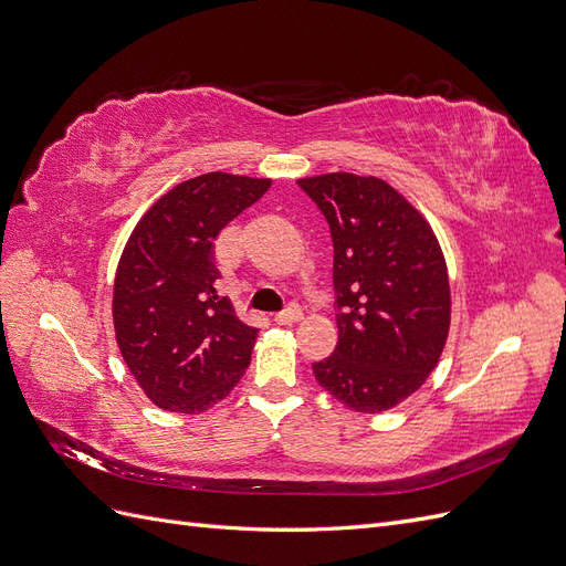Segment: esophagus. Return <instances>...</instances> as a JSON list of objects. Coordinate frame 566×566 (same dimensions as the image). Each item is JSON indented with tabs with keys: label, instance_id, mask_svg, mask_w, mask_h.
<instances>
[{
	"label": "esophagus",
	"instance_id": "esophagus-1",
	"mask_svg": "<svg viewBox=\"0 0 566 566\" xmlns=\"http://www.w3.org/2000/svg\"><path fill=\"white\" fill-rule=\"evenodd\" d=\"M297 321H302V310H300V306H295V304H290L285 312L273 316V323H279V325H293Z\"/></svg>",
	"mask_w": 566,
	"mask_h": 566
}]
</instances>
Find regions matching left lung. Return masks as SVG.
<instances>
[{"mask_svg": "<svg viewBox=\"0 0 566 566\" xmlns=\"http://www.w3.org/2000/svg\"><path fill=\"white\" fill-rule=\"evenodd\" d=\"M328 219L337 293L335 352L318 385L358 413L389 410L437 368L451 328V287L437 235L397 188L331 172L297 179Z\"/></svg>", "mask_w": 566, "mask_h": 566, "instance_id": "left-lung-1", "label": "left lung"}]
</instances>
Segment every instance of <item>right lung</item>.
Wrapping results in <instances>:
<instances>
[{"label":"right lung","mask_w":566,"mask_h":566,"mask_svg":"<svg viewBox=\"0 0 566 566\" xmlns=\"http://www.w3.org/2000/svg\"><path fill=\"white\" fill-rule=\"evenodd\" d=\"M271 179L208 172L150 205L119 256L113 325L119 354L163 410L202 413L241 382L256 328L235 316L214 281V238Z\"/></svg>","instance_id":"1"}]
</instances>
